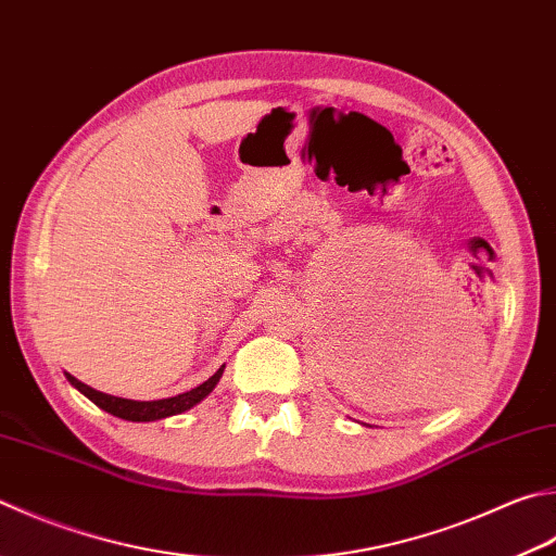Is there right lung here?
Instances as JSON below:
<instances>
[{"label": "right lung", "mask_w": 556, "mask_h": 556, "mask_svg": "<svg viewBox=\"0 0 556 556\" xmlns=\"http://www.w3.org/2000/svg\"><path fill=\"white\" fill-rule=\"evenodd\" d=\"M223 372H225V365L213 377H207L203 384L193 387V390L176 394V396H166V400H152V402L125 400V396H113L106 392H99V390H93V387L79 382L77 377H72L70 372H65V375L75 390H79L84 396H87V400H91L99 408H103V412L125 418V421L148 424V421H160V418H166V416L184 414V412H188V408H193L195 404H201L205 396L215 390V384L219 382Z\"/></svg>", "instance_id": "obj_1"}]
</instances>
